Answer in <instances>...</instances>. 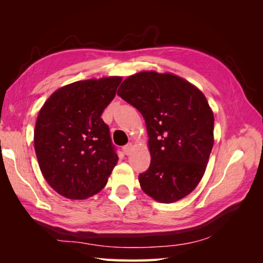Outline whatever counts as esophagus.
I'll return each instance as SVG.
<instances>
[{"instance_id": "esophagus-1", "label": "esophagus", "mask_w": 263, "mask_h": 263, "mask_svg": "<svg viewBox=\"0 0 263 263\" xmlns=\"http://www.w3.org/2000/svg\"><path fill=\"white\" fill-rule=\"evenodd\" d=\"M132 148H133V145H132V144H127V145H125V146L123 147V151H124V154H125L126 156L130 155Z\"/></svg>"}]
</instances>
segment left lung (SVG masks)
Wrapping results in <instances>:
<instances>
[{
    "mask_svg": "<svg viewBox=\"0 0 263 263\" xmlns=\"http://www.w3.org/2000/svg\"><path fill=\"white\" fill-rule=\"evenodd\" d=\"M117 94L146 122L151 162L139 174L142 191L166 204L189 195L214 145V115L204 94L176 74L155 71L128 77Z\"/></svg>",
    "mask_w": 263,
    "mask_h": 263,
    "instance_id": "obj_1",
    "label": "left lung"
}]
</instances>
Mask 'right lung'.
<instances>
[{
	"instance_id": "right-lung-1",
	"label": "right lung",
	"mask_w": 263,
	"mask_h": 263,
	"mask_svg": "<svg viewBox=\"0 0 263 263\" xmlns=\"http://www.w3.org/2000/svg\"><path fill=\"white\" fill-rule=\"evenodd\" d=\"M121 82V77H108L68 84L39 110L34 133L37 160L58 194L84 200L105 186L118 157L101 115Z\"/></svg>"
}]
</instances>
